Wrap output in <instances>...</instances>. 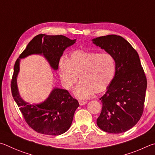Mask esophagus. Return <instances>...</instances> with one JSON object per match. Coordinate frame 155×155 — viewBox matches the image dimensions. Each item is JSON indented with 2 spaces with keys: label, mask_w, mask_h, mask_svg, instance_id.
<instances>
[{
  "label": "esophagus",
  "mask_w": 155,
  "mask_h": 155,
  "mask_svg": "<svg viewBox=\"0 0 155 155\" xmlns=\"http://www.w3.org/2000/svg\"><path fill=\"white\" fill-rule=\"evenodd\" d=\"M87 102H86V101H82V100H79L78 101V103H79V104L81 106H83V105H85L86 104Z\"/></svg>",
  "instance_id": "34e87169"
}]
</instances>
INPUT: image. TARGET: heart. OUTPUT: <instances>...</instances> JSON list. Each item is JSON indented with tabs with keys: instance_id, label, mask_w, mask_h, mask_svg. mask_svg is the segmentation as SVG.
Here are the masks:
<instances>
[{
	"instance_id": "1",
	"label": "heart",
	"mask_w": 155,
	"mask_h": 155,
	"mask_svg": "<svg viewBox=\"0 0 155 155\" xmlns=\"http://www.w3.org/2000/svg\"><path fill=\"white\" fill-rule=\"evenodd\" d=\"M115 71L114 58L108 53L77 50L68 60L61 58L59 62L61 81L66 89H72L79 76L81 82L74 94L81 99L104 91L113 80Z\"/></svg>"
}]
</instances>
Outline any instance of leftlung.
Instances as JSON below:
<instances>
[{
    "label": "left lung",
    "instance_id": "8db88e82",
    "mask_svg": "<svg viewBox=\"0 0 155 155\" xmlns=\"http://www.w3.org/2000/svg\"><path fill=\"white\" fill-rule=\"evenodd\" d=\"M92 41L113 56L116 64L113 80L100 99L102 108L97 125L108 133H123L137 124L144 111L147 81L138 53L120 36H100Z\"/></svg>",
    "mask_w": 155,
    "mask_h": 155
}]
</instances>
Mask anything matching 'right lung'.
I'll list each match as a JSON object with an SVG mask.
<instances>
[{
    "mask_svg": "<svg viewBox=\"0 0 155 155\" xmlns=\"http://www.w3.org/2000/svg\"><path fill=\"white\" fill-rule=\"evenodd\" d=\"M76 41L63 35H38L28 44L15 61L11 83L13 97L28 125L38 133L50 136L65 133L71 126L74 112L79 104L67 90L57 87L52 90L43 102L30 104L25 102L19 95L17 84L20 60L32 54L43 55L50 66L57 70L64 50L74 45Z\"/></svg>",
    "mask_w": 155,
    "mask_h": 155,
    "instance_id": "1",
    "label": "right lung"
}]
</instances>
